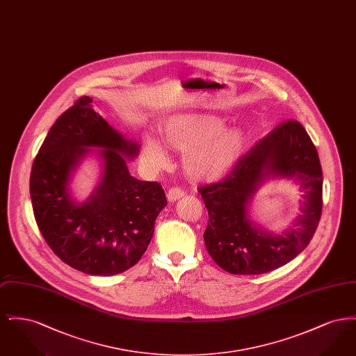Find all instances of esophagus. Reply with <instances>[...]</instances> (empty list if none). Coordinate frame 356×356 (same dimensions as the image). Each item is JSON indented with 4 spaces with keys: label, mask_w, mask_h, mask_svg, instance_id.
<instances>
[{
    "label": "esophagus",
    "mask_w": 356,
    "mask_h": 356,
    "mask_svg": "<svg viewBox=\"0 0 356 356\" xmlns=\"http://www.w3.org/2000/svg\"><path fill=\"white\" fill-rule=\"evenodd\" d=\"M184 195H186V192L181 188L175 186V188H170V191H168L167 199H168V202H170V203H175L176 200L184 197Z\"/></svg>",
    "instance_id": "1"
}]
</instances>
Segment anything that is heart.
I'll return each instance as SVG.
<instances>
[{"label":"heart","mask_w":356,"mask_h":356,"mask_svg":"<svg viewBox=\"0 0 356 356\" xmlns=\"http://www.w3.org/2000/svg\"><path fill=\"white\" fill-rule=\"evenodd\" d=\"M224 120L208 113H183L161 125L163 141L183 154V168L197 181H215L234 170L247 152L248 136L237 127H224ZM143 159L152 168L168 164V154L159 138L147 136Z\"/></svg>","instance_id":"b5f03b06"}]
</instances>
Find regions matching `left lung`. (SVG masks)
Listing matches in <instances>:
<instances>
[{
	"label": "left lung",
	"mask_w": 356,
	"mask_h": 356,
	"mask_svg": "<svg viewBox=\"0 0 356 356\" xmlns=\"http://www.w3.org/2000/svg\"><path fill=\"white\" fill-rule=\"evenodd\" d=\"M293 179L301 188V213L282 234L260 227L249 213L257 189L268 179ZM209 221L204 232L208 254L224 271L259 275L300 254L314 236L323 207L319 156L299 121H284L243 156L218 184L199 189Z\"/></svg>",
	"instance_id": "1"
}]
</instances>
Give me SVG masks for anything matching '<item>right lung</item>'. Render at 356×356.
I'll return each mask as SVG.
<instances>
[{
  "label": "right lung",
  "mask_w": 356,
  "mask_h": 356,
  "mask_svg": "<svg viewBox=\"0 0 356 356\" xmlns=\"http://www.w3.org/2000/svg\"><path fill=\"white\" fill-rule=\"evenodd\" d=\"M84 96L51 125L31 173V199L37 225L72 268L93 276L129 270L147 251L154 221L167 205L164 189L135 179L127 160L140 152L100 116ZM86 156L99 161V181L84 202L71 183Z\"/></svg>",
  "instance_id": "obj_1"
}]
</instances>
